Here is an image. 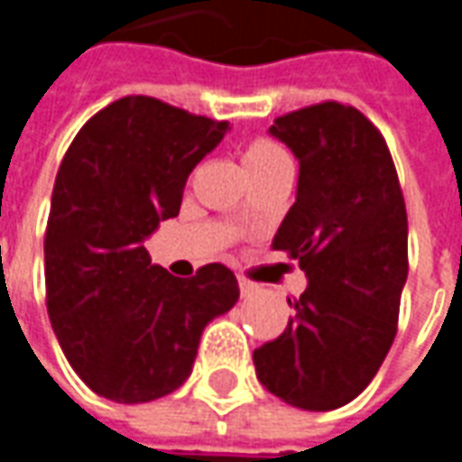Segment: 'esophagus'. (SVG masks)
Masks as SVG:
<instances>
[{"label":"esophagus","mask_w":462,"mask_h":462,"mask_svg":"<svg viewBox=\"0 0 462 462\" xmlns=\"http://www.w3.org/2000/svg\"><path fill=\"white\" fill-rule=\"evenodd\" d=\"M237 284H240V294L245 297V300H250L252 294L257 291V284H252V282L245 280V277H240V280H237Z\"/></svg>","instance_id":"1"}]
</instances>
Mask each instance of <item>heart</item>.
Listing matches in <instances>:
<instances>
[{"label":"heart","instance_id":"heart-1","mask_svg":"<svg viewBox=\"0 0 462 462\" xmlns=\"http://www.w3.org/2000/svg\"><path fill=\"white\" fill-rule=\"evenodd\" d=\"M280 162H287L284 158V152L274 145L272 141H264V138H254L245 145V151H242V165H245V171L250 178L254 175H260V172L270 171L274 165H280Z\"/></svg>","mask_w":462,"mask_h":462}]
</instances>
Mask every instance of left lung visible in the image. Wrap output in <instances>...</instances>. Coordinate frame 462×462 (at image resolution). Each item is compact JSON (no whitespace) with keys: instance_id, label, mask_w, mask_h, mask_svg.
I'll use <instances>...</instances> for the list:
<instances>
[{"instance_id":"left-lung-1","label":"left lung","mask_w":462,"mask_h":462,"mask_svg":"<svg viewBox=\"0 0 462 462\" xmlns=\"http://www.w3.org/2000/svg\"><path fill=\"white\" fill-rule=\"evenodd\" d=\"M270 135L300 161L297 200L272 250L300 262L307 290L274 341L254 348L270 393L301 411H334L376 376L396 337L408 277L403 192L383 135L354 106L280 116Z\"/></svg>"}]
</instances>
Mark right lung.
Listing matches in <instances>:
<instances>
[{
	"label": "right lung",
	"instance_id": "right-lung-1",
	"mask_svg": "<svg viewBox=\"0 0 462 462\" xmlns=\"http://www.w3.org/2000/svg\"><path fill=\"white\" fill-rule=\"evenodd\" d=\"M227 131V121L125 96L66 151L46 225V310L64 356L98 396L148 403L180 388L205 327L240 300L220 262L180 280L143 247L180 212L188 175Z\"/></svg>",
	"mask_w": 462,
	"mask_h": 462
}]
</instances>
